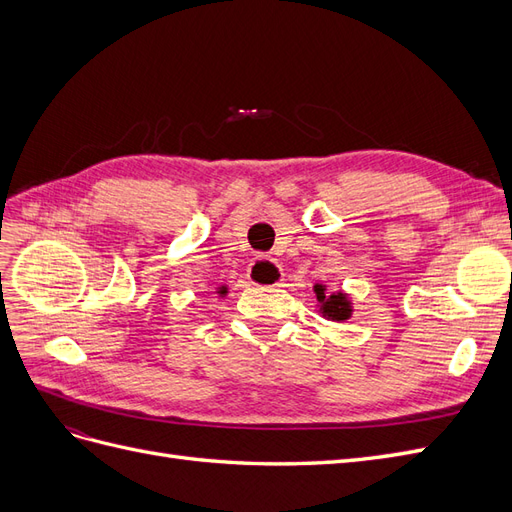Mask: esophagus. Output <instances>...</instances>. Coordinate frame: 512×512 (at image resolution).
<instances>
[{
	"label": "esophagus",
	"instance_id": "esophagus-1",
	"mask_svg": "<svg viewBox=\"0 0 512 512\" xmlns=\"http://www.w3.org/2000/svg\"><path fill=\"white\" fill-rule=\"evenodd\" d=\"M247 280H250L254 286L271 288L282 282V269L271 258H256L250 265V269H247Z\"/></svg>",
	"mask_w": 512,
	"mask_h": 512
}]
</instances>
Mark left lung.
<instances>
[{"label": "left lung", "instance_id": "8db88e82", "mask_svg": "<svg viewBox=\"0 0 512 512\" xmlns=\"http://www.w3.org/2000/svg\"><path fill=\"white\" fill-rule=\"evenodd\" d=\"M316 290V299L320 303V312L322 316H327L329 320H348L350 314H352V307H350V301L346 299L344 292H337V294H324V288L322 284H316L314 286Z\"/></svg>", "mask_w": 512, "mask_h": 512}]
</instances>
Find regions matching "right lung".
Instances as JSON below:
<instances>
[{
    "label": "right lung",
    "mask_w": 512,
    "mask_h": 512,
    "mask_svg": "<svg viewBox=\"0 0 512 512\" xmlns=\"http://www.w3.org/2000/svg\"><path fill=\"white\" fill-rule=\"evenodd\" d=\"M224 292H226V286H222V288H220V294H224Z\"/></svg>",
    "instance_id": "add662e5"
}]
</instances>
